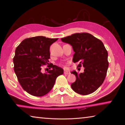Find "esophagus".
Returning a JSON list of instances; mask_svg holds the SVG:
<instances>
[{"label":"esophagus","instance_id":"34e87169","mask_svg":"<svg viewBox=\"0 0 125 125\" xmlns=\"http://www.w3.org/2000/svg\"><path fill=\"white\" fill-rule=\"evenodd\" d=\"M64 74L68 75V74H70V72H69V71H64Z\"/></svg>","mask_w":125,"mask_h":125}]
</instances>
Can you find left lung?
Masks as SVG:
<instances>
[{"label": "left lung", "mask_w": 125, "mask_h": 125, "mask_svg": "<svg viewBox=\"0 0 125 125\" xmlns=\"http://www.w3.org/2000/svg\"><path fill=\"white\" fill-rule=\"evenodd\" d=\"M62 41L72 46L74 54V63L84 67V72L71 73L76 77L71 84L75 92L81 95L91 94L101 85L106 75L109 62L108 53L102 41L88 33H76L61 39Z\"/></svg>", "instance_id": "8db88e82"}]
</instances>
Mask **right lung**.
Masks as SVG:
<instances>
[{"mask_svg": "<svg viewBox=\"0 0 125 125\" xmlns=\"http://www.w3.org/2000/svg\"><path fill=\"white\" fill-rule=\"evenodd\" d=\"M58 39L36 36L23 40L16 47L13 58L14 72L25 91L35 96L47 94L54 86L57 77L63 69L52 63V68L45 73L41 72L43 65L48 64L50 46Z\"/></svg>", "mask_w": 125, "mask_h": 125, "instance_id": "add662e5", "label": "right lung"}]
</instances>
